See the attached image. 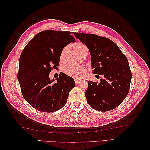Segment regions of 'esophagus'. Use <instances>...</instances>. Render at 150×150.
<instances>
[{"label":"esophagus","instance_id":"obj_1","mask_svg":"<svg viewBox=\"0 0 150 150\" xmlns=\"http://www.w3.org/2000/svg\"><path fill=\"white\" fill-rule=\"evenodd\" d=\"M74 81H75V82L76 84H78L79 83V82H80L81 79H78V78H75V79H74Z\"/></svg>","mask_w":150,"mask_h":150}]
</instances>
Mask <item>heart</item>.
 <instances>
[{
    "instance_id": "obj_1",
    "label": "heart",
    "mask_w": 150,
    "mask_h": 150,
    "mask_svg": "<svg viewBox=\"0 0 150 150\" xmlns=\"http://www.w3.org/2000/svg\"><path fill=\"white\" fill-rule=\"evenodd\" d=\"M73 47L76 52L82 56L85 53H88V48L87 46L82 42H76L73 45ZM67 50H68L67 47H64L61 51L60 55V59L61 60H64ZM86 70V69L83 66H75L72 64H68L63 67L64 73L74 78H81L84 75Z\"/></svg>"
}]
</instances>
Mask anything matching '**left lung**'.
Segmentation results:
<instances>
[{
  "instance_id": "1",
  "label": "left lung",
  "mask_w": 150,
  "mask_h": 150,
  "mask_svg": "<svg viewBox=\"0 0 150 150\" xmlns=\"http://www.w3.org/2000/svg\"><path fill=\"white\" fill-rule=\"evenodd\" d=\"M73 34L90 50L92 71L104 76L100 82L88 81L85 93L88 103L100 111L115 109L125 99L129 91L132 71L128 59L108 38L92 33Z\"/></svg>"
}]
</instances>
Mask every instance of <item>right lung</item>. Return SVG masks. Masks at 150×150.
Returning <instances> with one entry per match:
<instances>
[{
    "label": "right lung",
    "mask_w": 150,
    "mask_h": 150,
    "mask_svg": "<svg viewBox=\"0 0 150 150\" xmlns=\"http://www.w3.org/2000/svg\"><path fill=\"white\" fill-rule=\"evenodd\" d=\"M71 31L45 30L37 33L22 50L17 79L24 98L40 111L51 113L66 104L75 87L73 79L64 73L54 82L51 70L59 66L63 47L75 40Z\"/></svg>",
    "instance_id": "right-lung-1"
}]
</instances>
